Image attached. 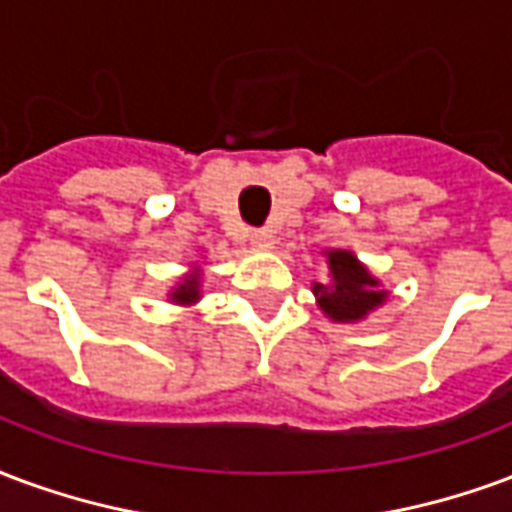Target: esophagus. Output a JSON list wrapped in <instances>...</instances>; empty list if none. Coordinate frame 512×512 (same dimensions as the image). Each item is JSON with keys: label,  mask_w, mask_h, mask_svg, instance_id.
<instances>
[{"label": "esophagus", "mask_w": 512, "mask_h": 512, "mask_svg": "<svg viewBox=\"0 0 512 512\" xmlns=\"http://www.w3.org/2000/svg\"><path fill=\"white\" fill-rule=\"evenodd\" d=\"M251 245L253 248H259V251H267V248H272V231H267V229L251 231Z\"/></svg>", "instance_id": "1"}]
</instances>
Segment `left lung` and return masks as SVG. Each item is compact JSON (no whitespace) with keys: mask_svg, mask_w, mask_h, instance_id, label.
I'll list each match as a JSON object with an SVG mask.
<instances>
[{"mask_svg":"<svg viewBox=\"0 0 512 512\" xmlns=\"http://www.w3.org/2000/svg\"><path fill=\"white\" fill-rule=\"evenodd\" d=\"M330 281L313 283V297L319 311L335 324H357L382 308L390 292L382 281L346 248H324Z\"/></svg>","mask_w":512,"mask_h":512,"instance_id":"8db88e82","label":"left lung"}]
</instances>
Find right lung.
<instances>
[{"label":"right lung","instance_id":"add662e5","mask_svg":"<svg viewBox=\"0 0 512 512\" xmlns=\"http://www.w3.org/2000/svg\"><path fill=\"white\" fill-rule=\"evenodd\" d=\"M201 278H204V264H190V270L185 275H179L177 283L171 286L166 300L171 305H182V308H190L201 300Z\"/></svg>","mask_w":512,"mask_h":512}]
</instances>
